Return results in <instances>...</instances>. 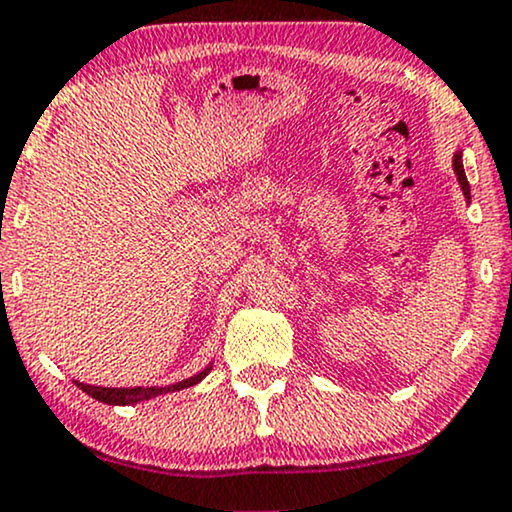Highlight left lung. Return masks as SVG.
<instances>
[{"instance_id": "1", "label": "left lung", "mask_w": 512, "mask_h": 512, "mask_svg": "<svg viewBox=\"0 0 512 512\" xmlns=\"http://www.w3.org/2000/svg\"><path fill=\"white\" fill-rule=\"evenodd\" d=\"M453 170H456L458 182H460V189H463L465 199H470V185H468V178H465V170H463V156H460V151H456V156H453Z\"/></svg>"}]
</instances>
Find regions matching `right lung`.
<instances>
[{"mask_svg": "<svg viewBox=\"0 0 512 512\" xmlns=\"http://www.w3.org/2000/svg\"><path fill=\"white\" fill-rule=\"evenodd\" d=\"M211 372V368L201 370L199 375L189 377V380H182V382H175L170 384V387H132V389H111V387H92V384H82V382H75L78 387L85 391V394H90L92 399L102 401V403H109V406H130V403H140V401H149L154 399V396L159 394H168V391H180V389H187V387H194V384H199L204 377Z\"/></svg>", "mask_w": 512, "mask_h": 512, "instance_id": "obj_1", "label": "right lung"}]
</instances>
